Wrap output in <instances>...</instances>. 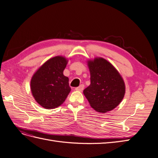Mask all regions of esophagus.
Segmentation results:
<instances>
[{
	"mask_svg": "<svg viewBox=\"0 0 158 158\" xmlns=\"http://www.w3.org/2000/svg\"><path fill=\"white\" fill-rule=\"evenodd\" d=\"M84 84H81V85H80V86H78V87H77V88H76L75 89L77 90V91H80V92H81V91H82V90L84 89Z\"/></svg>",
	"mask_w": 158,
	"mask_h": 158,
	"instance_id": "esophagus-1",
	"label": "esophagus"
}]
</instances>
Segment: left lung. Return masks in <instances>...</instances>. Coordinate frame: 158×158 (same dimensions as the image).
<instances>
[{"label":"left lung","instance_id":"1","mask_svg":"<svg viewBox=\"0 0 158 158\" xmlns=\"http://www.w3.org/2000/svg\"><path fill=\"white\" fill-rule=\"evenodd\" d=\"M91 84L84 94L91 107L100 113H106L120 103L125 93L121 76L114 66L103 58L88 61Z\"/></svg>","mask_w":158,"mask_h":158}]
</instances>
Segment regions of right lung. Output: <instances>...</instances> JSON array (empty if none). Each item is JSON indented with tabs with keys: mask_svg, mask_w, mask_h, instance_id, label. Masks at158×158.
<instances>
[{
	"mask_svg": "<svg viewBox=\"0 0 158 158\" xmlns=\"http://www.w3.org/2000/svg\"><path fill=\"white\" fill-rule=\"evenodd\" d=\"M66 64L64 57L55 56L47 60L33 74L31 80V93L44 108L58 107L70 93L69 78L63 74Z\"/></svg>",
	"mask_w": 158,
	"mask_h": 158,
	"instance_id": "right-lung-1",
	"label": "right lung"
}]
</instances>
